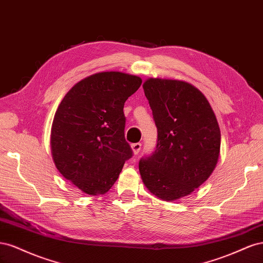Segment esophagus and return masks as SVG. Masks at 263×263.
I'll return each instance as SVG.
<instances>
[{"instance_id": "1", "label": "esophagus", "mask_w": 263, "mask_h": 263, "mask_svg": "<svg viewBox=\"0 0 263 263\" xmlns=\"http://www.w3.org/2000/svg\"><path fill=\"white\" fill-rule=\"evenodd\" d=\"M130 147L133 149V153L135 155H138L140 149H141V144H140V142H135V144H133Z\"/></svg>"}]
</instances>
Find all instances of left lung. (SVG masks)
Masks as SVG:
<instances>
[{
  "mask_svg": "<svg viewBox=\"0 0 263 263\" xmlns=\"http://www.w3.org/2000/svg\"><path fill=\"white\" fill-rule=\"evenodd\" d=\"M158 129L155 154L139 161L150 193L166 202L190 195L216 168L220 129L205 95L192 84L149 78L142 84Z\"/></svg>",
  "mask_w": 263,
  "mask_h": 263,
  "instance_id": "left-lung-1",
  "label": "left lung"
}]
</instances>
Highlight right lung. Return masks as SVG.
Returning a JSON list of instances; mask_svg holds the SVG:
<instances>
[{
  "instance_id": "add662e5",
  "label": "right lung",
  "mask_w": 263,
  "mask_h": 263,
  "mask_svg": "<svg viewBox=\"0 0 263 263\" xmlns=\"http://www.w3.org/2000/svg\"><path fill=\"white\" fill-rule=\"evenodd\" d=\"M142 80L118 71L82 79L55 110L50 133L52 160L83 193L105 194L133 156L125 139L124 104Z\"/></svg>"
}]
</instances>
